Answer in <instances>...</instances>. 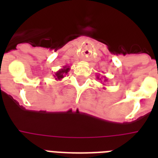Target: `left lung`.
Wrapping results in <instances>:
<instances>
[{
    "label": "left lung",
    "instance_id": "obj_1",
    "mask_svg": "<svg viewBox=\"0 0 158 158\" xmlns=\"http://www.w3.org/2000/svg\"><path fill=\"white\" fill-rule=\"evenodd\" d=\"M99 75H100V74H98V75H97V78H98V79H100V80H101V79H100V76H99ZM103 78H104V81H107V79H106V78L105 76H103ZM103 85H105V84H103ZM102 89H105V88H102Z\"/></svg>",
    "mask_w": 158,
    "mask_h": 158
}]
</instances>
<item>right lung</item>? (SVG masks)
I'll return each instance as SVG.
<instances>
[{"label": "right lung", "instance_id": "obj_1", "mask_svg": "<svg viewBox=\"0 0 158 158\" xmlns=\"http://www.w3.org/2000/svg\"><path fill=\"white\" fill-rule=\"evenodd\" d=\"M69 69H70V67L69 66H67V65L63 66V68L60 69L58 71L56 72L55 74H53V76L55 77V79H56V80H61V79L64 77V75L68 74V72L69 71Z\"/></svg>", "mask_w": 158, "mask_h": 158}]
</instances>
